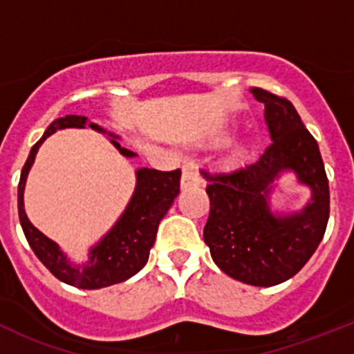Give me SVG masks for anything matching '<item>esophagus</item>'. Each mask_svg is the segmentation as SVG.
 Segmentation results:
<instances>
[{
  "label": "esophagus",
  "mask_w": 354,
  "mask_h": 354,
  "mask_svg": "<svg viewBox=\"0 0 354 354\" xmlns=\"http://www.w3.org/2000/svg\"><path fill=\"white\" fill-rule=\"evenodd\" d=\"M198 185H203L202 174L198 173V169L194 164H185L183 174H181V188L198 187Z\"/></svg>",
  "instance_id": "1"
}]
</instances>
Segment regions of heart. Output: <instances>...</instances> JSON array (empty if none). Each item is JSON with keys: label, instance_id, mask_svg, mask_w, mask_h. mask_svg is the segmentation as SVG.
I'll return each mask as SVG.
<instances>
[{"label": "heart", "instance_id": "b5f03b06", "mask_svg": "<svg viewBox=\"0 0 354 354\" xmlns=\"http://www.w3.org/2000/svg\"><path fill=\"white\" fill-rule=\"evenodd\" d=\"M245 156H246V149L241 147V145H240V147H236V149H234V151H233V157H234V159H236V160L243 159Z\"/></svg>", "mask_w": 354, "mask_h": 354}]
</instances>
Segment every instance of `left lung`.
<instances>
[{
    "label": "left lung",
    "instance_id": "obj_1",
    "mask_svg": "<svg viewBox=\"0 0 354 354\" xmlns=\"http://www.w3.org/2000/svg\"><path fill=\"white\" fill-rule=\"evenodd\" d=\"M263 104L270 145L259 160L233 173L207 174L210 214L203 241L216 266L250 286L269 288L301 270L322 241L329 221V181L319 144L288 99L250 88ZM286 172L313 197L301 211L274 213L270 194Z\"/></svg>",
    "mask_w": 354,
    "mask_h": 354
}]
</instances>
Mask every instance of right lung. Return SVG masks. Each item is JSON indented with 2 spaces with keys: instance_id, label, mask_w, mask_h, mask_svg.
<instances>
[{
  "instance_id": "add662e5",
  "label": "right lung",
  "mask_w": 354,
  "mask_h": 354,
  "mask_svg": "<svg viewBox=\"0 0 354 354\" xmlns=\"http://www.w3.org/2000/svg\"><path fill=\"white\" fill-rule=\"evenodd\" d=\"M85 127L102 135H108L111 144L123 157H130V159L137 157L135 152L121 147L118 142L121 138L120 135L111 133L99 127L97 123H92L87 116L66 114L65 118H58L49 124L41 140L30 149V154L25 160L19 183V217L28 245L53 276L75 288L99 289L130 279L147 263L149 253L154 246L159 223L180 194L181 171H157L149 169V167H140L135 171V176H137L135 192L120 219L101 238V241H97L88 250L87 262H71L56 241L41 233L28 221L24 207V190L28 171L34 164L35 154L42 142L58 130Z\"/></svg>"
}]
</instances>
